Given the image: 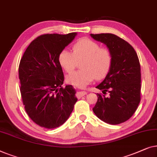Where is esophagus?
<instances>
[{
    "label": "esophagus",
    "instance_id": "1",
    "mask_svg": "<svg viewBox=\"0 0 157 157\" xmlns=\"http://www.w3.org/2000/svg\"><path fill=\"white\" fill-rule=\"evenodd\" d=\"M85 94H87V92L85 91H80V92H78V93H77V97L78 98H82V97L85 96Z\"/></svg>",
    "mask_w": 157,
    "mask_h": 157
}]
</instances>
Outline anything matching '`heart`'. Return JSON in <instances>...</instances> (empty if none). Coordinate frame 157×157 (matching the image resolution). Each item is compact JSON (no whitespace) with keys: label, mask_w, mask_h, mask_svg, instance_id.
<instances>
[{"label":"heart","mask_w":157,"mask_h":157,"mask_svg":"<svg viewBox=\"0 0 157 157\" xmlns=\"http://www.w3.org/2000/svg\"><path fill=\"white\" fill-rule=\"evenodd\" d=\"M72 52L63 50L59 52L58 62L66 72L76 67L77 61L82 59L81 69L68 75L67 82L75 87L83 88L96 79H102L109 72L112 64V54L109 48L89 38H82L74 43Z\"/></svg>","instance_id":"heart-1"}]
</instances>
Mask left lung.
Returning <instances> with one entry per match:
<instances>
[{"label": "left lung", "instance_id": "left-lung-1", "mask_svg": "<svg viewBox=\"0 0 157 157\" xmlns=\"http://www.w3.org/2000/svg\"><path fill=\"white\" fill-rule=\"evenodd\" d=\"M92 38L105 44L112 54L109 72L96 88L108 91L107 97L97 94L93 107L99 119L109 124H119L129 120L140 102L141 68L137 54L124 40L112 33L90 34Z\"/></svg>", "mask_w": 157, "mask_h": 157}]
</instances>
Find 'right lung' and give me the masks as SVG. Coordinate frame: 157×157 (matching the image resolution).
<instances>
[{
	"label": "right lung",
	"instance_id": "right-lung-1",
	"mask_svg": "<svg viewBox=\"0 0 157 157\" xmlns=\"http://www.w3.org/2000/svg\"><path fill=\"white\" fill-rule=\"evenodd\" d=\"M77 35L45 34L33 40L19 65L22 100L29 117L40 127L54 129L65 123L78 99L72 85L63 87L58 56Z\"/></svg>",
	"mask_w": 157,
	"mask_h": 157
}]
</instances>
